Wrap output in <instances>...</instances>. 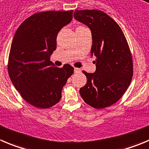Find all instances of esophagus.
<instances>
[{
	"label": "esophagus",
	"mask_w": 149,
	"mask_h": 149,
	"mask_svg": "<svg viewBox=\"0 0 149 149\" xmlns=\"http://www.w3.org/2000/svg\"><path fill=\"white\" fill-rule=\"evenodd\" d=\"M81 72V69L78 68H74V73H79Z\"/></svg>",
	"instance_id": "1"
}]
</instances>
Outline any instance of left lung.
<instances>
[{
	"label": "left lung",
	"mask_w": 149,
	"mask_h": 149,
	"mask_svg": "<svg viewBox=\"0 0 149 149\" xmlns=\"http://www.w3.org/2000/svg\"><path fill=\"white\" fill-rule=\"evenodd\" d=\"M73 16L91 31V56L96 57L95 72L83 71L87 83L79 93L90 106L104 109L118 101L132 81L133 63L129 45L118 24L102 11L76 10Z\"/></svg>",
	"instance_id": "1"
}]
</instances>
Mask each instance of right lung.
I'll use <instances>...</instances> for the list:
<instances>
[{"label": "right lung", "instance_id": "add662e5", "mask_svg": "<svg viewBox=\"0 0 149 149\" xmlns=\"http://www.w3.org/2000/svg\"><path fill=\"white\" fill-rule=\"evenodd\" d=\"M72 19V10L39 12L25 20L15 33L8 72L22 98L35 107L47 109L57 104L73 73L71 65L59 68L50 60L56 48L58 33Z\"/></svg>", "mask_w": 149, "mask_h": 149}]
</instances>
